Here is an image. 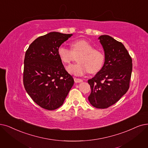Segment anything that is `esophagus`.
Segmentation results:
<instances>
[{"label": "esophagus", "instance_id": "1", "mask_svg": "<svg viewBox=\"0 0 148 148\" xmlns=\"http://www.w3.org/2000/svg\"><path fill=\"white\" fill-rule=\"evenodd\" d=\"M74 81H75V82H76V83H79V82H82V80L81 79L76 78H74Z\"/></svg>", "mask_w": 148, "mask_h": 148}]
</instances>
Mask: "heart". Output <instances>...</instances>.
I'll list each match as a JSON object with an SVG mask.
<instances>
[{
	"label": "heart",
	"instance_id": "b5f03b06",
	"mask_svg": "<svg viewBox=\"0 0 148 148\" xmlns=\"http://www.w3.org/2000/svg\"><path fill=\"white\" fill-rule=\"evenodd\" d=\"M73 54H79L77 58L78 62L67 67V72L76 76L84 75L87 71L95 73L101 70L104 64L105 56L103 53L95 49V47L85 40H75L72 44V50L62 45L58 49V55L65 64H69L73 60Z\"/></svg>",
	"mask_w": 148,
	"mask_h": 148
}]
</instances>
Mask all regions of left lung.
I'll return each instance as SVG.
<instances>
[{"mask_svg":"<svg viewBox=\"0 0 148 148\" xmlns=\"http://www.w3.org/2000/svg\"><path fill=\"white\" fill-rule=\"evenodd\" d=\"M105 56L103 68L88 80L91 93L90 103L98 109H106L116 103L129 89L132 61L125 47L108 35L98 38Z\"/></svg>","mask_w":148,"mask_h":148,"instance_id":"8db88e82","label":"left lung"}]
</instances>
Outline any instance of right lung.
Here are the masks:
<instances>
[{"label": "right lung", "instance_id": "1", "mask_svg": "<svg viewBox=\"0 0 148 148\" xmlns=\"http://www.w3.org/2000/svg\"><path fill=\"white\" fill-rule=\"evenodd\" d=\"M73 34L50 32L29 45L24 59L23 85L40 107L53 110L62 105L74 84L58 55V49Z\"/></svg>", "mask_w": 148, "mask_h": 148}]
</instances>
